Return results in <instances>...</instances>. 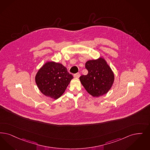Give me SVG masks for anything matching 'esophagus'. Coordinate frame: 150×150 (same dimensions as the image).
Instances as JSON below:
<instances>
[{"mask_svg": "<svg viewBox=\"0 0 150 150\" xmlns=\"http://www.w3.org/2000/svg\"><path fill=\"white\" fill-rule=\"evenodd\" d=\"M80 75L79 73H76V74L74 75V76L75 78H79L80 77Z\"/></svg>", "mask_w": 150, "mask_h": 150, "instance_id": "34e87169", "label": "esophagus"}]
</instances>
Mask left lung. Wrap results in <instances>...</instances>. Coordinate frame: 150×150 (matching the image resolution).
Listing matches in <instances>:
<instances>
[{"mask_svg": "<svg viewBox=\"0 0 150 150\" xmlns=\"http://www.w3.org/2000/svg\"><path fill=\"white\" fill-rule=\"evenodd\" d=\"M88 74L81 75L80 80L86 90L92 96L98 97L106 94L111 88L114 74L103 58L89 60L85 64Z\"/></svg>", "mask_w": 150, "mask_h": 150, "instance_id": "1", "label": "left lung"}]
</instances>
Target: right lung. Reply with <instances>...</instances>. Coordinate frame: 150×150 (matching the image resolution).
Segmentation results:
<instances>
[{"mask_svg": "<svg viewBox=\"0 0 150 150\" xmlns=\"http://www.w3.org/2000/svg\"><path fill=\"white\" fill-rule=\"evenodd\" d=\"M72 79L65 66L52 61L46 62L38 70L35 80L42 94L57 99L65 92Z\"/></svg>", "mask_w": 150, "mask_h": 150, "instance_id": "1", "label": "right lung"}]
</instances>
